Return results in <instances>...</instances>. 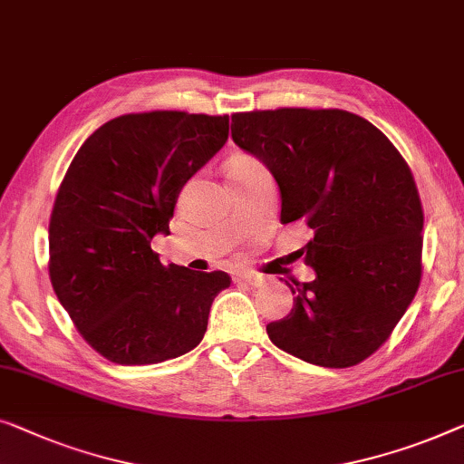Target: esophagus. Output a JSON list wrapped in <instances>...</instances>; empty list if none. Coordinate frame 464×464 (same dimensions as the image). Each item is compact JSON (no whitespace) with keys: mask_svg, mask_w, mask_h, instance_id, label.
<instances>
[{"mask_svg":"<svg viewBox=\"0 0 464 464\" xmlns=\"http://www.w3.org/2000/svg\"><path fill=\"white\" fill-rule=\"evenodd\" d=\"M238 278L251 286H261L266 282L264 276H259V274H255V272H243V274H238Z\"/></svg>","mask_w":464,"mask_h":464,"instance_id":"obj_1","label":"esophagus"}]
</instances>
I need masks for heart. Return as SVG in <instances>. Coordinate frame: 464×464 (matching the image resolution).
Instances as JSON below:
<instances>
[{"instance_id":"1","label":"heart","mask_w":464,"mask_h":464,"mask_svg":"<svg viewBox=\"0 0 464 464\" xmlns=\"http://www.w3.org/2000/svg\"><path fill=\"white\" fill-rule=\"evenodd\" d=\"M253 163H257V159L246 157V154H238V157H234L230 160V165H227V173H234L237 169H240V167H246V165H253Z\"/></svg>"}]
</instances>
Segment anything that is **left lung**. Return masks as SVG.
Returning <instances> with one entry per match:
<instances>
[{"label":"left lung","mask_w":464,"mask_h":464,"mask_svg":"<svg viewBox=\"0 0 464 464\" xmlns=\"http://www.w3.org/2000/svg\"><path fill=\"white\" fill-rule=\"evenodd\" d=\"M232 140L276 179L282 224L310 234L299 255L315 278L288 285L293 310L267 337L315 366L360 364L420 282L422 207L406 160L372 123L339 109L237 112Z\"/></svg>","instance_id":"1"}]
</instances>
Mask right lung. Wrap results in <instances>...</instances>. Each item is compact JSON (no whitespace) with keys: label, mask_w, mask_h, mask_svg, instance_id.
<instances>
[{"label":"right lung","mask_w":464,"mask_h":464,"mask_svg":"<svg viewBox=\"0 0 464 464\" xmlns=\"http://www.w3.org/2000/svg\"><path fill=\"white\" fill-rule=\"evenodd\" d=\"M227 130V115H123L98 127L72 159L50 219V280L106 360L159 364L203 341L230 276L165 267L150 240L169 234L179 190L221 150Z\"/></svg>","instance_id":"1"}]
</instances>
